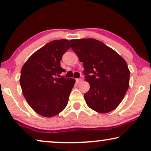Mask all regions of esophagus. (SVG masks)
I'll use <instances>...</instances> for the list:
<instances>
[{
	"label": "esophagus",
	"instance_id": "1",
	"mask_svg": "<svg viewBox=\"0 0 151 151\" xmlns=\"http://www.w3.org/2000/svg\"><path fill=\"white\" fill-rule=\"evenodd\" d=\"M81 81H82V78H76V81L77 82V83H80Z\"/></svg>",
	"mask_w": 151,
	"mask_h": 151
}]
</instances>
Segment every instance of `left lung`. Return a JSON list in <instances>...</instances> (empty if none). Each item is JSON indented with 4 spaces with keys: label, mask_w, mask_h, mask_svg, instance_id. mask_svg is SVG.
Returning a JSON list of instances; mask_svg holds the SVG:
<instances>
[{
    "label": "left lung",
    "mask_w": 151,
    "mask_h": 151,
    "mask_svg": "<svg viewBox=\"0 0 151 151\" xmlns=\"http://www.w3.org/2000/svg\"><path fill=\"white\" fill-rule=\"evenodd\" d=\"M70 42L72 49L83 63L85 78L90 85L84 94L87 105L99 113L113 111L124 99L129 86L130 71L127 62L99 40L88 38Z\"/></svg>",
    "instance_id": "1"
}]
</instances>
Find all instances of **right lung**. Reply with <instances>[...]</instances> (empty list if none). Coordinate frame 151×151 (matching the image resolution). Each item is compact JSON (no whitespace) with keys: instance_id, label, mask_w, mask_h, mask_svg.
<instances>
[{"instance_id":"add662e5","label":"right lung","mask_w":151,"mask_h":151,"mask_svg":"<svg viewBox=\"0 0 151 151\" xmlns=\"http://www.w3.org/2000/svg\"><path fill=\"white\" fill-rule=\"evenodd\" d=\"M70 48L67 40L48 42L34 52L21 70L22 94L30 107L44 117L56 116L67 106L75 80L60 77L65 71L60 61Z\"/></svg>"}]
</instances>
